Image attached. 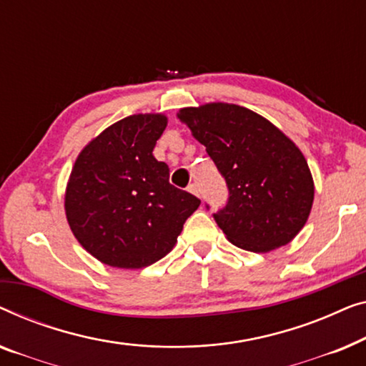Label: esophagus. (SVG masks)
Returning <instances> with one entry per match:
<instances>
[{
    "label": "esophagus",
    "mask_w": 366,
    "mask_h": 366,
    "mask_svg": "<svg viewBox=\"0 0 366 366\" xmlns=\"http://www.w3.org/2000/svg\"><path fill=\"white\" fill-rule=\"evenodd\" d=\"M187 190L190 194H194V195H199V187H197V184H190L189 187H187Z\"/></svg>",
    "instance_id": "obj_1"
}]
</instances>
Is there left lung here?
I'll use <instances>...</instances> for the list:
<instances>
[{
	"mask_svg": "<svg viewBox=\"0 0 366 366\" xmlns=\"http://www.w3.org/2000/svg\"><path fill=\"white\" fill-rule=\"evenodd\" d=\"M177 117L212 159L229 187L214 214L229 242L249 252L275 250L295 239L310 215L315 185L290 137L247 107L209 102Z\"/></svg>",
	"mask_w": 366,
	"mask_h": 366,
	"instance_id": "obj_1",
	"label": "left lung"
}]
</instances>
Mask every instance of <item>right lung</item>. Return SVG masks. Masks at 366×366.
Masks as SVG:
<instances>
[{"label":"right lung","mask_w":366,"mask_h":366,"mask_svg":"<svg viewBox=\"0 0 366 366\" xmlns=\"http://www.w3.org/2000/svg\"><path fill=\"white\" fill-rule=\"evenodd\" d=\"M164 114H132L106 127L79 152L64 194L66 219L82 249L117 269H142L177 244L200 205L169 182L152 156Z\"/></svg>","instance_id":"right-lung-1"}]
</instances>
